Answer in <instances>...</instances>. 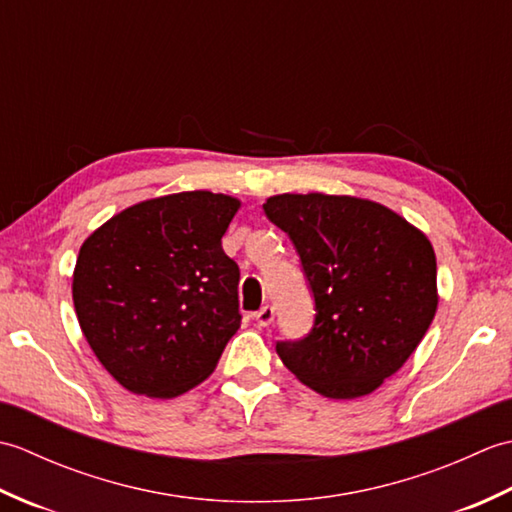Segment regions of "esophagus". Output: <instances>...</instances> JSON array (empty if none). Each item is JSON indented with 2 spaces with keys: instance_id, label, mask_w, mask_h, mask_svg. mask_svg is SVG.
<instances>
[{
  "instance_id": "1",
  "label": "esophagus",
  "mask_w": 512,
  "mask_h": 512,
  "mask_svg": "<svg viewBox=\"0 0 512 512\" xmlns=\"http://www.w3.org/2000/svg\"><path fill=\"white\" fill-rule=\"evenodd\" d=\"M273 319H275V308L273 306H264L262 310L255 312V321H257V325H262V328H266V325L273 323Z\"/></svg>"
}]
</instances>
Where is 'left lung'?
I'll return each instance as SVG.
<instances>
[{
    "mask_svg": "<svg viewBox=\"0 0 512 512\" xmlns=\"http://www.w3.org/2000/svg\"><path fill=\"white\" fill-rule=\"evenodd\" d=\"M266 215L297 246L317 319L277 354L303 385L334 400L372 394L420 345L438 310L429 237L389 206L328 193H279Z\"/></svg>",
    "mask_w": 512,
    "mask_h": 512,
    "instance_id": "1",
    "label": "left lung"
}]
</instances>
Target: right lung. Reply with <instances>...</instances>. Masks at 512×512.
<instances>
[{"mask_svg":"<svg viewBox=\"0 0 512 512\" xmlns=\"http://www.w3.org/2000/svg\"><path fill=\"white\" fill-rule=\"evenodd\" d=\"M239 206L226 193L160 195L112 215L81 244L76 319L132 394L167 400L200 385L239 330V268L222 250Z\"/></svg>","mask_w":512,"mask_h":512,"instance_id":"obj_1","label":"right lung"}]
</instances>
